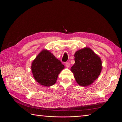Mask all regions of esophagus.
Returning <instances> with one entry per match:
<instances>
[{
    "mask_svg": "<svg viewBox=\"0 0 122 122\" xmlns=\"http://www.w3.org/2000/svg\"><path fill=\"white\" fill-rule=\"evenodd\" d=\"M65 65H66V67H67V68H69V67H70V62H66V63H65Z\"/></svg>",
    "mask_w": 122,
    "mask_h": 122,
    "instance_id": "esophagus-1",
    "label": "esophagus"
}]
</instances>
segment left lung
Here are the masks:
<instances>
[{"label": "left lung", "instance_id": "1", "mask_svg": "<svg viewBox=\"0 0 122 122\" xmlns=\"http://www.w3.org/2000/svg\"><path fill=\"white\" fill-rule=\"evenodd\" d=\"M74 56L75 62L71 70L76 82L81 86H89L100 74L101 59L89 48L76 51Z\"/></svg>", "mask_w": 122, "mask_h": 122}]
</instances>
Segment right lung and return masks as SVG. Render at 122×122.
I'll use <instances>...</instances> for the list:
<instances>
[{
	"label": "right lung",
	"mask_w": 122,
	"mask_h": 122,
	"mask_svg": "<svg viewBox=\"0 0 122 122\" xmlns=\"http://www.w3.org/2000/svg\"><path fill=\"white\" fill-rule=\"evenodd\" d=\"M64 66L49 51L43 50L31 65V70L35 79L39 83L46 86L54 84L58 75Z\"/></svg>",
	"instance_id": "1"
}]
</instances>
